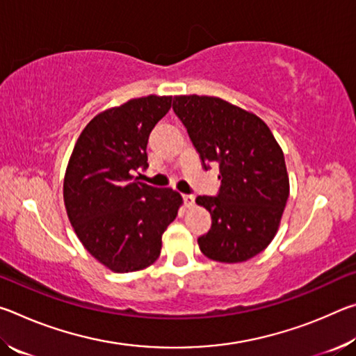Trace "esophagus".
Wrapping results in <instances>:
<instances>
[{"label": "esophagus", "instance_id": "obj_1", "mask_svg": "<svg viewBox=\"0 0 356 356\" xmlns=\"http://www.w3.org/2000/svg\"><path fill=\"white\" fill-rule=\"evenodd\" d=\"M184 202H185V207H188V209L195 206V195H185Z\"/></svg>", "mask_w": 356, "mask_h": 356}]
</instances>
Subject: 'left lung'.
I'll list each match as a JSON object with an SVG mask.
<instances>
[{"label": "left lung", "mask_w": 356, "mask_h": 356, "mask_svg": "<svg viewBox=\"0 0 356 356\" xmlns=\"http://www.w3.org/2000/svg\"><path fill=\"white\" fill-rule=\"evenodd\" d=\"M172 110L202 160L220 165L216 196H197L212 227L197 238L216 262H245L264 251L278 232L289 197L284 154L256 114L209 95H176Z\"/></svg>", "instance_id": "8db88e82"}]
</instances>
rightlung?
Returning a JSON list of instances; mask_svg holds the SVG:
<instances>
[{
  "label": "right lung",
  "mask_w": 356,
  "mask_h": 356,
  "mask_svg": "<svg viewBox=\"0 0 356 356\" xmlns=\"http://www.w3.org/2000/svg\"><path fill=\"white\" fill-rule=\"evenodd\" d=\"M171 95L131 99L99 113L78 136L64 176L70 225L89 254L111 272L130 273L160 256L161 236L176 220L182 196L138 182L147 140L170 111Z\"/></svg>",
  "instance_id": "1"
}]
</instances>
